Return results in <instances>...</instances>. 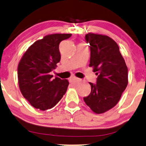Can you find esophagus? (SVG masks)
Wrapping results in <instances>:
<instances>
[{"label":"esophagus","mask_w":146,"mask_h":146,"mask_svg":"<svg viewBox=\"0 0 146 146\" xmlns=\"http://www.w3.org/2000/svg\"><path fill=\"white\" fill-rule=\"evenodd\" d=\"M70 80H71L72 82L80 81V79L78 78H76V77H73V78H70Z\"/></svg>","instance_id":"esophagus-1"}]
</instances>
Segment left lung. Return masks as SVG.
<instances>
[{
    "mask_svg": "<svg viewBox=\"0 0 146 146\" xmlns=\"http://www.w3.org/2000/svg\"><path fill=\"white\" fill-rule=\"evenodd\" d=\"M90 44V67L98 75L97 83L83 100L95 114H103L119 102L128 84V69L117 43L106 35L89 32L85 36Z\"/></svg>",
    "mask_w": 146,
    "mask_h": 146,
    "instance_id": "obj_1",
    "label": "left lung"
}]
</instances>
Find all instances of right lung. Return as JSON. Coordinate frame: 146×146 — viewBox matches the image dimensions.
<instances>
[{
  "label": "right lung",
  "instance_id": "obj_1",
  "mask_svg": "<svg viewBox=\"0 0 146 146\" xmlns=\"http://www.w3.org/2000/svg\"><path fill=\"white\" fill-rule=\"evenodd\" d=\"M71 34H52L34 42L23 53L17 68L18 84L30 105L40 110L53 108L66 93L68 80L51 79L50 72L61 59L59 45Z\"/></svg>",
  "mask_w": 146,
  "mask_h": 146
}]
</instances>
